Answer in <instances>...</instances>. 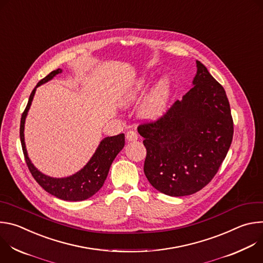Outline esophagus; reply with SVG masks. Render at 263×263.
<instances>
[{
	"instance_id": "esophagus-1",
	"label": "esophagus",
	"mask_w": 263,
	"mask_h": 263,
	"mask_svg": "<svg viewBox=\"0 0 263 263\" xmlns=\"http://www.w3.org/2000/svg\"><path fill=\"white\" fill-rule=\"evenodd\" d=\"M126 138H127V140H128V141H136V140H137V138H138V135H137V133H136L135 131L130 130V131H128V132H127V134H126Z\"/></svg>"
}]
</instances>
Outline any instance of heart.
I'll use <instances>...</instances> for the list:
<instances>
[{
    "label": "heart",
    "instance_id": "1",
    "mask_svg": "<svg viewBox=\"0 0 263 263\" xmlns=\"http://www.w3.org/2000/svg\"><path fill=\"white\" fill-rule=\"evenodd\" d=\"M148 79L146 77L140 78L132 87L128 88L123 95L125 103H132L136 101L147 86ZM171 95V83L167 78H162L151 90L144 103L142 104L139 115L145 120H157L163 116Z\"/></svg>",
    "mask_w": 263,
    "mask_h": 263
}]
</instances>
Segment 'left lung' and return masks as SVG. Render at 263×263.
<instances>
[{"label": "left lung", "mask_w": 263, "mask_h": 263, "mask_svg": "<svg viewBox=\"0 0 263 263\" xmlns=\"http://www.w3.org/2000/svg\"><path fill=\"white\" fill-rule=\"evenodd\" d=\"M194 87L154 122L140 124L151 185L171 197L193 195L215 176L229 151L233 120L223 87L197 61Z\"/></svg>", "instance_id": "8db88e82"}]
</instances>
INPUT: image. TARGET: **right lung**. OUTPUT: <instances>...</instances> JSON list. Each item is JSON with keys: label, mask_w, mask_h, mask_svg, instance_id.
<instances>
[{"label": "right lung", "mask_w": 263, "mask_h": 263, "mask_svg": "<svg viewBox=\"0 0 263 263\" xmlns=\"http://www.w3.org/2000/svg\"><path fill=\"white\" fill-rule=\"evenodd\" d=\"M62 69L60 68L51 71L47 77H45L43 80H41L39 83H37L35 88L32 90L28 104L26 106V109L24 110L22 115L20 137H21V142H22V147H23L26 163L33 178L36 180V182L52 196H55L56 198L64 201L76 202V201L86 200L92 197L96 193L100 191V189L103 186L107 178V175L112 162H114L115 158L122 151V148L125 145V134L122 133L116 136H110V137L104 138L100 142L95 154L92 155L90 160L87 162V164L83 168H81L79 172L73 174L72 176H69L66 178H52L44 175L43 173H41L39 170H37L29 159L27 149H26L25 137H24L25 121H26L28 111L30 109L33 97L35 95L36 88L41 86L42 84L50 81L51 79H53L56 74L60 73Z\"/></svg>", "instance_id": "1"}]
</instances>
